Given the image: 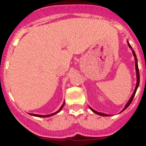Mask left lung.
Wrapping results in <instances>:
<instances>
[{
    "instance_id": "1",
    "label": "left lung",
    "mask_w": 146,
    "mask_h": 146,
    "mask_svg": "<svg viewBox=\"0 0 146 146\" xmlns=\"http://www.w3.org/2000/svg\"><path fill=\"white\" fill-rule=\"evenodd\" d=\"M127 43H128V45L129 47H130V48L131 49V50H132V53H133V55L134 57H135V69H136V74H137V84H136V87H135V91H134L133 94H132V95H131V98L129 99V102L127 103H126V106H125V108H123V110H122L121 112H123L124 110H126V108H128L129 106V104H131V102H132V100H133L134 99V96H135V94H136V91H137V88H138L139 86V83H140V73H139V69H138V65H137V56H136V54H135V51H134L133 50H132V48H131V45L129 44V43L128 42H127ZM90 109L92 110L93 112H94V113H96V114L97 115H102V116H110L108 114H104V113H99V112H97L96 111V110H94V109H92L91 108H90Z\"/></svg>"
}]
</instances>
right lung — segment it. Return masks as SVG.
Returning <instances> with one entry per match:
<instances>
[{"instance_id": "right-lung-1", "label": "right lung", "mask_w": 146, "mask_h": 146, "mask_svg": "<svg viewBox=\"0 0 146 146\" xmlns=\"http://www.w3.org/2000/svg\"><path fill=\"white\" fill-rule=\"evenodd\" d=\"M64 104H65V102H64V104H62V106L60 107V109L58 110V111H56L55 113H52V114H50V115H37V114H33V113H29L30 115H33V116H36V117H43V118H45V117H50V116H52V115H54L55 114H57L58 113H59V112L60 111L62 110V108H64Z\"/></svg>"}]
</instances>
